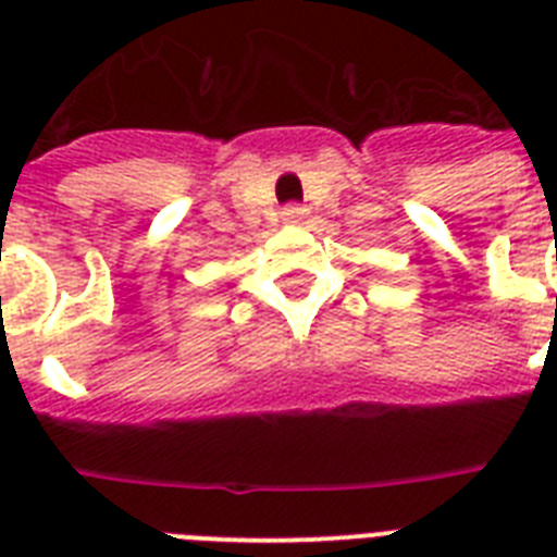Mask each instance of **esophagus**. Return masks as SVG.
Returning a JSON list of instances; mask_svg holds the SVG:
<instances>
[{
  "label": "esophagus",
  "instance_id": "34e87169",
  "mask_svg": "<svg viewBox=\"0 0 557 557\" xmlns=\"http://www.w3.org/2000/svg\"><path fill=\"white\" fill-rule=\"evenodd\" d=\"M280 216H283V222H286V225H304L306 208H300V205H286Z\"/></svg>",
  "mask_w": 557,
  "mask_h": 557
}]
</instances>
